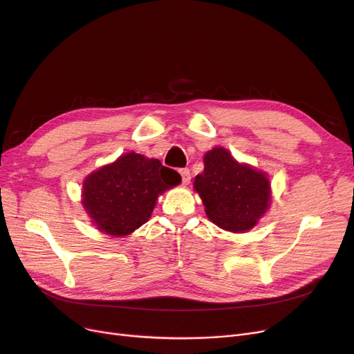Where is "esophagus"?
Here are the masks:
<instances>
[{
  "mask_svg": "<svg viewBox=\"0 0 354 354\" xmlns=\"http://www.w3.org/2000/svg\"><path fill=\"white\" fill-rule=\"evenodd\" d=\"M180 176H182V183L183 185H188L191 182V172L189 169H180Z\"/></svg>",
  "mask_w": 354,
  "mask_h": 354,
  "instance_id": "1",
  "label": "esophagus"
}]
</instances>
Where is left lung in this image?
Wrapping results in <instances>:
<instances>
[{
	"instance_id": "8db88e82",
	"label": "left lung",
	"mask_w": 354,
	"mask_h": 354,
	"mask_svg": "<svg viewBox=\"0 0 354 354\" xmlns=\"http://www.w3.org/2000/svg\"><path fill=\"white\" fill-rule=\"evenodd\" d=\"M194 189L214 224L235 234L252 230L268 211L272 198L268 175L238 162L222 146L212 147L203 156V172L196 175Z\"/></svg>"
}]
</instances>
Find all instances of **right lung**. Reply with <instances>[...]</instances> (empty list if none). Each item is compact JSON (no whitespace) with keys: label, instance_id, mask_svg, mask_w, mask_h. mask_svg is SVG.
Masks as SVG:
<instances>
[{"label":"right lung","instance_id":"add662e5","mask_svg":"<svg viewBox=\"0 0 354 354\" xmlns=\"http://www.w3.org/2000/svg\"><path fill=\"white\" fill-rule=\"evenodd\" d=\"M182 180L159 159L129 152L83 180L82 205L97 231L126 236L151 218L158 196Z\"/></svg>","mask_w":354,"mask_h":354}]
</instances>
